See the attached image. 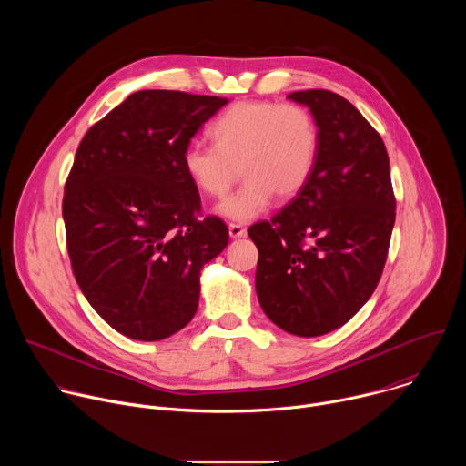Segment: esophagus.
<instances>
[{
	"label": "esophagus",
	"instance_id": "obj_1",
	"mask_svg": "<svg viewBox=\"0 0 466 466\" xmlns=\"http://www.w3.org/2000/svg\"><path fill=\"white\" fill-rule=\"evenodd\" d=\"M228 234H230V238L238 239V238L247 236V230H245V227H241V225H238V223H230V225H228Z\"/></svg>",
	"mask_w": 466,
	"mask_h": 466
}]
</instances>
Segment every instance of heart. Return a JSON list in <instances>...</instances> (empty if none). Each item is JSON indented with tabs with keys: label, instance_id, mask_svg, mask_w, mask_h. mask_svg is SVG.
Masks as SVG:
<instances>
[{
	"label": "heart",
	"instance_id": "b5f03b06",
	"mask_svg": "<svg viewBox=\"0 0 466 466\" xmlns=\"http://www.w3.org/2000/svg\"><path fill=\"white\" fill-rule=\"evenodd\" d=\"M214 146L189 144L182 167L198 193L221 198L238 178L245 184L218 207V214L247 223L308 184L319 149V128L308 108L297 103L238 101L212 125Z\"/></svg>",
	"mask_w": 466,
	"mask_h": 466
}]
</instances>
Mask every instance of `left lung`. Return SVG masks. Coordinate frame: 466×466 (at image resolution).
I'll return each mask as SVG.
<instances>
[{
    "label": "left lung",
    "mask_w": 466,
    "mask_h": 466,
    "mask_svg": "<svg viewBox=\"0 0 466 466\" xmlns=\"http://www.w3.org/2000/svg\"><path fill=\"white\" fill-rule=\"evenodd\" d=\"M288 97L315 117V167L293 201L248 236L265 315L293 336L317 338L349 322L374 293L396 198L385 144L350 101L329 90Z\"/></svg>",
    "instance_id": "left-lung-1"
}]
</instances>
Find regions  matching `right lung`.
Masks as SVG:
<instances>
[{"instance_id":"obj_1","label":"right lung","mask_w":466,"mask_h":466,"mask_svg":"<svg viewBox=\"0 0 466 466\" xmlns=\"http://www.w3.org/2000/svg\"><path fill=\"white\" fill-rule=\"evenodd\" d=\"M228 101L140 90L88 128L66 178L62 218L76 280L119 334L160 341L195 315L203 265L228 243L184 173L195 132Z\"/></svg>"}]
</instances>
